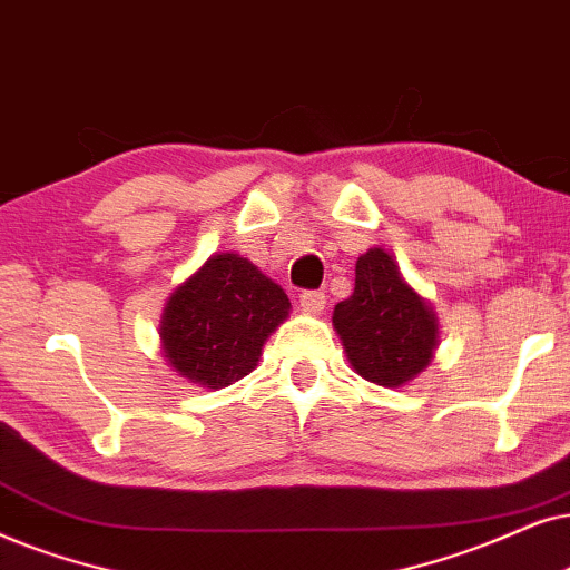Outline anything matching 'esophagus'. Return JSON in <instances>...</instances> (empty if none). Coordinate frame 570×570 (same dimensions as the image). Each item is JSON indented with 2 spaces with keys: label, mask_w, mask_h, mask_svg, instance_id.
I'll list each match as a JSON object with an SVG mask.
<instances>
[{
  "label": "esophagus",
  "mask_w": 570,
  "mask_h": 570,
  "mask_svg": "<svg viewBox=\"0 0 570 570\" xmlns=\"http://www.w3.org/2000/svg\"><path fill=\"white\" fill-rule=\"evenodd\" d=\"M299 307L305 315H321L325 309V294L323 292H305L299 297Z\"/></svg>",
  "instance_id": "obj_1"
}]
</instances>
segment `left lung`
<instances>
[{
  "label": "left lung",
  "mask_w": 570,
  "mask_h": 570,
  "mask_svg": "<svg viewBox=\"0 0 570 570\" xmlns=\"http://www.w3.org/2000/svg\"><path fill=\"white\" fill-rule=\"evenodd\" d=\"M333 328L352 370L381 389H401L428 370L440 341L435 307L409 281L389 249L356 261L352 297L333 307Z\"/></svg>",
  "instance_id": "8db88e82"
}]
</instances>
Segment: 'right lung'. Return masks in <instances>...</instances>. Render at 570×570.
Returning a JSON list of instances; mask_svg holds the SVG:
<instances>
[{"mask_svg":"<svg viewBox=\"0 0 570 570\" xmlns=\"http://www.w3.org/2000/svg\"><path fill=\"white\" fill-rule=\"evenodd\" d=\"M289 309L286 292L253 261L216 253L166 299L161 352L187 383L226 389L253 373L263 344Z\"/></svg>","mask_w":570,"mask_h":570,"instance_id":"obj_1","label":"right lung"}]
</instances>
